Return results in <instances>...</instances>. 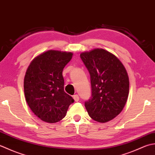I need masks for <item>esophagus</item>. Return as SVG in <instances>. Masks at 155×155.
<instances>
[{"label": "esophagus", "mask_w": 155, "mask_h": 155, "mask_svg": "<svg viewBox=\"0 0 155 155\" xmlns=\"http://www.w3.org/2000/svg\"><path fill=\"white\" fill-rule=\"evenodd\" d=\"M73 98L74 99L75 102H78L79 100H80V97H79V96L78 95V94H75V95H74Z\"/></svg>", "instance_id": "1"}]
</instances>
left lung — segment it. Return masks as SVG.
<instances>
[{
    "mask_svg": "<svg viewBox=\"0 0 155 155\" xmlns=\"http://www.w3.org/2000/svg\"><path fill=\"white\" fill-rule=\"evenodd\" d=\"M80 58L90 74L91 97L85 102L88 114L98 122H107L124 108L129 93V78L124 66L103 49L84 52Z\"/></svg>",
    "mask_w": 155,
    "mask_h": 155,
    "instance_id": "1",
    "label": "left lung"
}]
</instances>
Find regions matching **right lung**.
<instances>
[{"mask_svg":"<svg viewBox=\"0 0 155 155\" xmlns=\"http://www.w3.org/2000/svg\"><path fill=\"white\" fill-rule=\"evenodd\" d=\"M71 52L49 50L31 62L24 78V92L32 112L41 120L55 123L64 118L73 97L64 91L62 71Z\"/></svg>","mask_w":155,"mask_h":155,"instance_id":"add662e5","label":"right lung"}]
</instances>
